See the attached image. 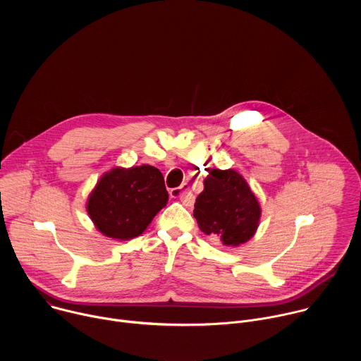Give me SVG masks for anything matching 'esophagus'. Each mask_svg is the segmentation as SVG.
<instances>
[{
    "mask_svg": "<svg viewBox=\"0 0 361 361\" xmlns=\"http://www.w3.org/2000/svg\"><path fill=\"white\" fill-rule=\"evenodd\" d=\"M187 194H188V187L185 184H183V185L177 187V188H171L170 190V195L173 198H180L183 201H188L187 200Z\"/></svg>",
    "mask_w": 361,
    "mask_h": 361,
    "instance_id": "1",
    "label": "esophagus"
}]
</instances>
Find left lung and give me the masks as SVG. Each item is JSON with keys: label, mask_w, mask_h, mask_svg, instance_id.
Returning <instances> with one entry per match:
<instances>
[{"label": "left lung", "mask_w": 361, "mask_h": 361, "mask_svg": "<svg viewBox=\"0 0 361 361\" xmlns=\"http://www.w3.org/2000/svg\"><path fill=\"white\" fill-rule=\"evenodd\" d=\"M260 204L247 181L234 170H212L194 204L200 230L226 245L248 241L260 220Z\"/></svg>", "instance_id": "8db88e82"}]
</instances>
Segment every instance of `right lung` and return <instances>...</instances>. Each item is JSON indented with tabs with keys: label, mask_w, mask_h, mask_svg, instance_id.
I'll return each mask as SVG.
<instances>
[{
	"label": "right lung",
	"mask_w": 361,
	"mask_h": 361,
	"mask_svg": "<svg viewBox=\"0 0 361 361\" xmlns=\"http://www.w3.org/2000/svg\"><path fill=\"white\" fill-rule=\"evenodd\" d=\"M167 201L169 192L159 169H113L90 194L87 212L104 235L130 240L142 234Z\"/></svg>",
	"instance_id": "right-lung-1"
}]
</instances>
